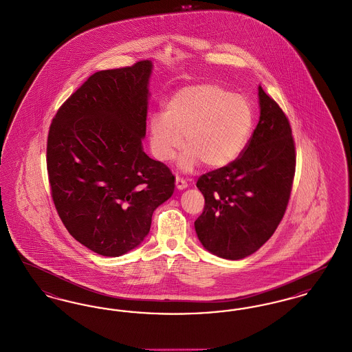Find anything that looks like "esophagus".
I'll use <instances>...</instances> for the list:
<instances>
[{
  "mask_svg": "<svg viewBox=\"0 0 352 352\" xmlns=\"http://www.w3.org/2000/svg\"><path fill=\"white\" fill-rule=\"evenodd\" d=\"M175 186H177V188L178 190H184V188H186L187 187V181L184 179V178H182V177H175Z\"/></svg>",
  "mask_w": 352,
  "mask_h": 352,
  "instance_id": "1",
  "label": "esophagus"
}]
</instances>
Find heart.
<instances>
[{"label":"heart","instance_id":"1","mask_svg":"<svg viewBox=\"0 0 352 352\" xmlns=\"http://www.w3.org/2000/svg\"><path fill=\"white\" fill-rule=\"evenodd\" d=\"M253 125L254 109L245 96L234 95L219 84H191L166 101L164 113L151 115V153L166 162L184 141V170L201 162L207 168H224L244 151Z\"/></svg>","mask_w":352,"mask_h":352}]
</instances>
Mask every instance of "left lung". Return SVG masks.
<instances>
[{
	"instance_id": "left-lung-1",
	"label": "left lung",
	"mask_w": 352,
	"mask_h": 352,
	"mask_svg": "<svg viewBox=\"0 0 352 352\" xmlns=\"http://www.w3.org/2000/svg\"><path fill=\"white\" fill-rule=\"evenodd\" d=\"M260 121L240 155L199 177L204 208L195 220L203 247L240 260L265 244L283 220L296 174V144L280 105L258 87Z\"/></svg>"
}]
</instances>
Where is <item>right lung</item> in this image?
<instances>
[{
	"label": "right lung",
	"mask_w": 352,
	"mask_h": 352,
	"mask_svg": "<svg viewBox=\"0 0 352 352\" xmlns=\"http://www.w3.org/2000/svg\"><path fill=\"white\" fill-rule=\"evenodd\" d=\"M151 60L95 72L58 109L47 137L51 198L69 234L107 257L149 234L175 177L142 151Z\"/></svg>",
	"instance_id": "right-lung-1"
}]
</instances>
